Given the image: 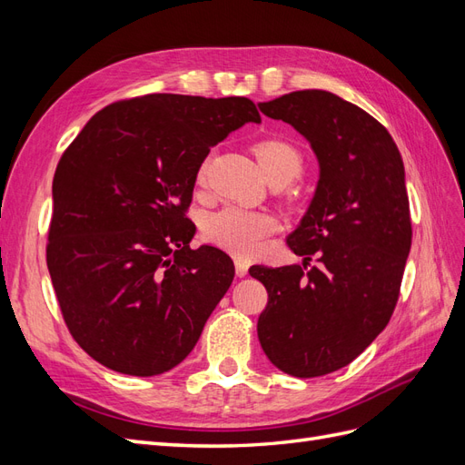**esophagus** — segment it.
<instances>
[{
  "label": "esophagus",
  "instance_id": "obj_1",
  "mask_svg": "<svg viewBox=\"0 0 465 465\" xmlns=\"http://www.w3.org/2000/svg\"><path fill=\"white\" fill-rule=\"evenodd\" d=\"M234 267H236V275L238 277H246L248 275V263L244 260H236Z\"/></svg>",
  "mask_w": 465,
  "mask_h": 465
}]
</instances>
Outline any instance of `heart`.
Listing matches in <instances>:
<instances>
[{"label":"heart","instance_id":"b5f03b06","mask_svg":"<svg viewBox=\"0 0 465 465\" xmlns=\"http://www.w3.org/2000/svg\"><path fill=\"white\" fill-rule=\"evenodd\" d=\"M254 154L263 178L277 174L289 176L291 180L301 173V153L283 139H263L254 145ZM205 178V164L200 168L198 180ZM279 224L273 215L263 211H252L244 207L229 205L213 211L203 219L202 231L211 244H215L229 254L238 258L258 256L265 241L275 234Z\"/></svg>","mask_w":465,"mask_h":465}]
</instances>
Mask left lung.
I'll use <instances>...</instances> for the list:
<instances>
[{
	"instance_id": "8db88e82",
	"label": "left lung",
	"mask_w": 465,
	"mask_h": 465,
	"mask_svg": "<svg viewBox=\"0 0 465 465\" xmlns=\"http://www.w3.org/2000/svg\"><path fill=\"white\" fill-rule=\"evenodd\" d=\"M258 106L292 125L320 168L287 238L302 265L250 267L270 297L258 337L279 371L323 376L357 359L396 308L411 248L403 161L382 124L330 91H294ZM314 253L321 265L306 271Z\"/></svg>"
}]
</instances>
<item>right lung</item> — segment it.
I'll use <instances>...</instances> for the list:
<instances>
[{
  "label": "right lung",
  "instance_id": "1",
  "mask_svg": "<svg viewBox=\"0 0 465 465\" xmlns=\"http://www.w3.org/2000/svg\"><path fill=\"white\" fill-rule=\"evenodd\" d=\"M248 122L262 118L244 96L145 94L96 112L62 154L48 272L74 340L106 369H174L229 291L232 260L190 248L184 211L211 147Z\"/></svg>",
  "mask_w": 465,
  "mask_h": 465
}]
</instances>
